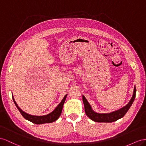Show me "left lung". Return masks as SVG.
<instances>
[{
	"instance_id": "left-lung-1",
	"label": "left lung",
	"mask_w": 146,
	"mask_h": 146,
	"mask_svg": "<svg viewBox=\"0 0 146 146\" xmlns=\"http://www.w3.org/2000/svg\"><path fill=\"white\" fill-rule=\"evenodd\" d=\"M136 92V87L134 86L133 96L131 99H130L129 102L128 103V104H126L125 106L122 107L120 109L107 113H100L93 110L87 99H86L84 96H83V102L86 114V115L91 119L96 122L111 123L117 121L118 119L124 117V115L126 113V112L128 111L129 108L131 106L134 102V99H135Z\"/></svg>"
}]
</instances>
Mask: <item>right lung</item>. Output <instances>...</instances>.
Returning a JSON list of instances; mask_svg holds the SVG:
<instances>
[{
    "label": "right lung",
    "instance_id": "add662e5",
    "mask_svg": "<svg viewBox=\"0 0 146 146\" xmlns=\"http://www.w3.org/2000/svg\"><path fill=\"white\" fill-rule=\"evenodd\" d=\"M66 96H67V94L64 96V98H63L61 102L56 107L55 109L52 112H50V113H48L47 115H42V116L34 115L27 113V112L24 111L23 110H21L20 108L18 107V104H17L15 100L13 98V94H12V98L15 104L16 107H17L18 110L20 111L22 116H23L26 119H27V120L31 121L33 123H35V124L41 125V124H44V123H52L57 120V119L60 117V116L62 113L63 106V104L65 103Z\"/></svg>",
    "mask_w": 146,
    "mask_h": 146
}]
</instances>
